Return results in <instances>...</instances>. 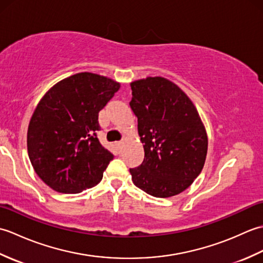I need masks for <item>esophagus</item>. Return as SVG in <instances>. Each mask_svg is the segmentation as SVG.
Segmentation results:
<instances>
[{
  "label": "esophagus",
  "mask_w": 263,
  "mask_h": 263,
  "mask_svg": "<svg viewBox=\"0 0 263 263\" xmlns=\"http://www.w3.org/2000/svg\"><path fill=\"white\" fill-rule=\"evenodd\" d=\"M123 144H124V141H120V142H116V146H117V148H119L120 150L122 149V147H123Z\"/></svg>",
  "instance_id": "34e87169"
}]
</instances>
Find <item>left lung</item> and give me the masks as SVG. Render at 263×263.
Returning <instances> with one entry per match:
<instances>
[{"mask_svg": "<svg viewBox=\"0 0 263 263\" xmlns=\"http://www.w3.org/2000/svg\"><path fill=\"white\" fill-rule=\"evenodd\" d=\"M131 109L143 143L142 164L130 168L132 182L156 198L183 192L203 168L208 137L186 93L163 77L131 82Z\"/></svg>", "mask_w": 263, "mask_h": 263, "instance_id": "1", "label": "left lung"}]
</instances>
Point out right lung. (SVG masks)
Masks as SVG:
<instances>
[{
  "label": "right lung",
  "mask_w": 263,
  "mask_h": 263,
  "mask_svg": "<svg viewBox=\"0 0 263 263\" xmlns=\"http://www.w3.org/2000/svg\"><path fill=\"white\" fill-rule=\"evenodd\" d=\"M119 82L90 72L61 80L44 95L29 122L27 148L44 183L60 193H80L102 181L114 156L100 144L98 113Z\"/></svg>",
  "instance_id": "1"
}]
</instances>
